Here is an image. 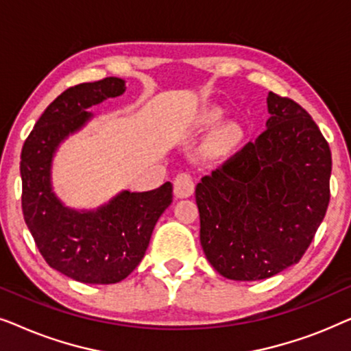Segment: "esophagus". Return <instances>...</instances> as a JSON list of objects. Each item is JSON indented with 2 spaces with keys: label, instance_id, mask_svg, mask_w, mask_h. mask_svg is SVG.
<instances>
[{
  "label": "esophagus",
  "instance_id": "obj_1",
  "mask_svg": "<svg viewBox=\"0 0 351 351\" xmlns=\"http://www.w3.org/2000/svg\"><path fill=\"white\" fill-rule=\"evenodd\" d=\"M195 191V180L193 177L186 172H180L174 179V195L177 198H189Z\"/></svg>",
  "mask_w": 351,
  "mask_h": 351
}]
</instances>
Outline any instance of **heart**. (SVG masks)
Listing matches in <instances>:
<instances>
[{"label": "heart", "mask_w": 351, "mask_h": 351, "mask_svg": "<svg viewBox=\"0 0 351 351\" xmlns=\"http://www.w3.org/2000/svg\"><path fill=\"white\" fill-rule=\"evenodd\" d=\"M220 119V114L217 112H213L208 114V118H206V123L208 124H215ZM238 134H237V129L233 128H222L220 131H217L214 134L213 141H210V145H213L214 150H223V148H227L230 145H233L234 141H237Z\"/></svg>", "instance_id": "heart-1"}]
</instances>
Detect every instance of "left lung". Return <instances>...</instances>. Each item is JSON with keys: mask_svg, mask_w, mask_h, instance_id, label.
<instances>
[{"mask_svg": "<svg viewBox=\"0 0 351 351\" xmlns=\"http://www.w3.org/2000/svg\"><path fill=\"white\" fill-rule=\"evenodd\" d=\"M267 129L196 185L199 241L234 281L265 280L294 265L328 210L332 158L308 113L268 93Z\"/></svg>", "mask_w": 351, "mask_h": 351, "instance_id": "left-lung-1", "label": "left lung"}]
</instances>
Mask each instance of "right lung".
I'll return each mask as SVG.
<instances>
[{
    "label": "right lung",
    "mask_w": 351,
    "mask_h": 351,
    "mask_svg": "<svg viewBox=\"0 0 351 351\" xmlns=\"http://www.w3.org/2000/svg\"><path fill=\"white\" fill-rule=\"evenodd\" d=\"M126 90L124 80L104 78L64 90L38 119L21 155L22 210L47 265L88 285H113L145 256L153 228L172 203V184L118 193L93 210H76L52 191L54 153L93 118L86 110Z\"/></svg>",
    "instance_id": "right-lung-1"
}]
</instances>
